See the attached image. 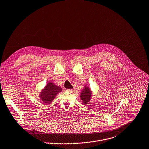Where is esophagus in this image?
<instances>
[{
    "mask_svg": "<svg viewBox=\"0 0 149 149\" xmlns=\"http://www.w3.org/2000/svg\"><path fill=\"white\" fill-rule=\"evenodd\" d=\"M66 91L68 92H69V93H72L73 91V90L72 89H66Z\"/></svg>",
    "mask_w": 149,
    "mask_h": 149,
    "instance_id": "34e87169",
    "label": "esophagus"
}]
</instances>
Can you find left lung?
<instances>
[{
	"instance_id": "obj_1",
	"label": "left lung",
	"mask_w": 149,
	"mask_h": 149,
	"mask_svg": "<svg viewBox=\"0 0 149 149\" xmlns=\"http://www.w3.org/2000/svg\"><path fill=\"white\" fill-rule=\"evenodd\" d=\"M91 96L92 93L90 88L87 86H84V89L81 90V92L80 93V98L81 100L83 101V103L85 104H87L88 102L90 101Z\"/></svg>"
}]
</instances>
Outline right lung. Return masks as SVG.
<instances>
[{"label":"right lung","instance_id":"right-lung-1","mask_svg":"<svg viewBox=\"0 0 149 149\" xmlns=\"http://www.w3.org/2000/svg\"><path fill=\"white\" fill-rule=\"evenodd\" d=\"M62 91V89L61 87L56 86L52 82H49L42 90L39 97L43 103L49 104L52 102L56 95Z\"/></svg>","mask_w":149,"mask_h":149}]
</instances>
